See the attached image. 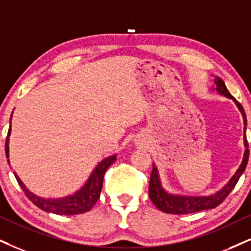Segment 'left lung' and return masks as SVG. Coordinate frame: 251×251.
<instances>
[{"label": "left lung", "instance_id": "8db88e82", "mask_svg": "<svg viewBox=\"0 0 251 251\" xmlns=\"http://www.w3.org/2000/svg\"><path fill=\"white\" fill-rule=\"evenodd\" d=\"M215 83V91L223 96L229 98L233 100L237 106V109L241 112L243 117V144H244V151L243 160L241 162L239 169L234 174L233 177L229 179L226 185L223 189H220L213 195L210 196H183V195H174V193L168 192L166 189L163 188L162 182H161L160 173H158L157 167L153 163V170H151V182H149V198L153 201V204L156 206L160 211L164 212V213L170 214H189L195 213V212L204 211V210H211V208H215L218 205L225 201V198L229 195V192L234 189L236 183L239 182L241 175L243 174L244 169H246L247 164H248L249 160V149H248V141H247L246 136V129H247V116L244 112L243 107L237 100L234 98L228 91V89L225 84V82L221 80L220 77L215 76L214 77Z\"/></svg>", "mask_w": 251, "mask_h": 251}]
</instances>
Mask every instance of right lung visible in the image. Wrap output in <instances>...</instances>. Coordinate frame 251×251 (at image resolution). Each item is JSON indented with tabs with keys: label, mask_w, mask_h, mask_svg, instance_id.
I'll use <instances>...</instances> for the list:
<instances>
[{
	"label": "right lung",
	"mask_w": 251,
	"mask_h": 251,
	"mask_svg": "<svg viewBox=\"0 0 251 251\" xmlns=\"http://www.w3.org/2000/svg\"><path fill=\"white\" fill-rule=\"evenodd\" d=\"M10 133L11 126L8 131L7 140H5V155H7L8 163H10V161H9V136H10ZM116 160L117 155H111V156H107L104 158L103 161H100V162L96 166V168L93 170V173L90 174L87 182H85L84 185L82 186L80 190H77V191L73 193V195L62 197V198H43V197L34 195V193L31 192L30 190L24 185V183L22 182L17 174L14 173V175L16 177V179H17L18 184H20L22 190L24 191L25 196H26L37 207H39L40 210L59 215L81 214L90 211L91 207L96 204L103 188L104 174H105L107 168L115 162Z\"/></svg>",
	"instance_id": "add662e5"
}]
</instances>
